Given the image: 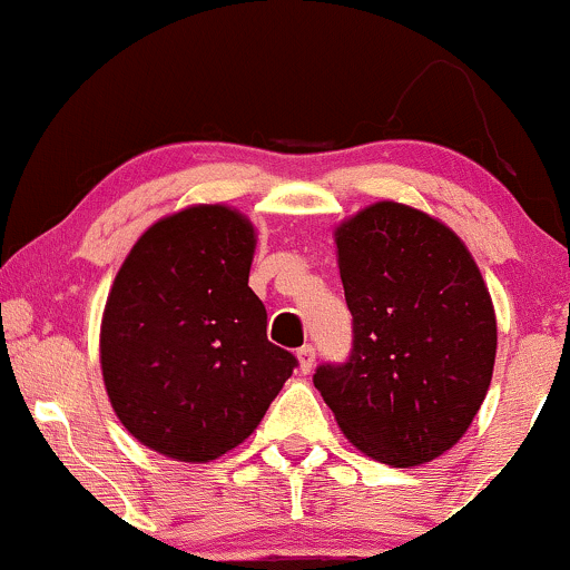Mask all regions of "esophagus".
Wrapping results in <instances>:
<instances>
[{
	"instance_id": "esophagus-1",
	"label": "esophagus",
	"mask_w": 570,
	"mask_h": 570,
	"mask_svg": "<svg viewBox=\"0 0 570 570\" xmlns=\"http://www.w3.org/2000/svg\"><path fill=\"white\" fill-rule=\"evenodd\" d=\"M297 358H299V370L311 372L313 364H316V348H313V345H303V348L297 351Z\"/></svg>"
}]
</instances>
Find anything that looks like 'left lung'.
Segmentation results:
<instances>
[{"label": "left lung", "instance_id": "left-lung-1", "mask_svg": "<svg viewBox=\"0 0 570 570\" xmlns=\"http://www.w3.org/2000/svg\"><path fill=\"white\" fill-rule=\"evenodd\" d=\"M353 316L345 362L313 385L362 453L417 466L466 434L495 362V313L461 238L429 214L383 200L337 227Z\"/></svg>", "mask_w": 570, "mask_h": 570}]
</instances>
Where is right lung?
I'll return each instance as SVG.
<instances>
[{"instance_id":"add662e5","label":"right lung","mask_w":570,"mask_h":570,"mask_svg":"<svg viewBox=\"0 0 570 570\" xmlns=\"http://www.w3.org/2000/svg\"><path fill=\"white\" fill-rule=\"evenodd\" d=\"M254 227L227 206L155 222L117 273L101 372L120 423L147 448L206 463L238 448L297 358L267 340L248 289Z\"/></svg>"}]
</instances>
